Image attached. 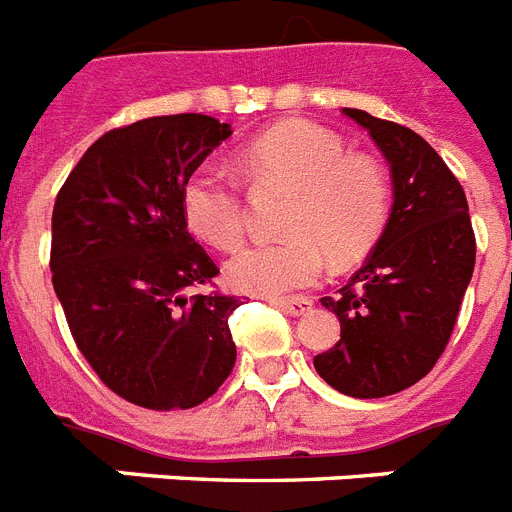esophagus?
<instances>
[{"label":"esophagus","instance_id":"1","mask_svg":"<svg viewBox=\"0 0 512 512\" xmlns=\"http://www.w3.org/2000/svg\"><path fill=\"white\" fill-rule=\"evenodd\" d=\"M269 303L282 308L285 313H290V316H303V313H308V310L313 308V303H310L308 298H269Z\"/></svg>","mask_w":512,"mask_h":512}]
</instances>
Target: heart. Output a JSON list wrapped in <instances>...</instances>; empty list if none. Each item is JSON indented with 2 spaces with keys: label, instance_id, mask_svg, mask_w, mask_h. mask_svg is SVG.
I'll return each instance as SVG.
<instances>
[{
  "label": "heart",
  "instance_id": "b5f03b06",
  "mask_svg": "<svg viewBox=\"0 0 512 512\" xmlns=\"http://www.w3.org/2000/svg\"><path fill=\"white\" fill-rule=\"evenodd\" d=\"M243 168L259 186L292 191L285 238L243 248L227 264L238 290L279 295L321 279L329 256L336 266L362 259L388 212L386 170L368 155H347L334 131L285 121L248 144ZM186 225L209 246L233 251L246 235V204L238 183L217 168H196L181 191Z\"/></svg>",
  "mask_w": 512,
  "mask_h": 512
}]
</instances>
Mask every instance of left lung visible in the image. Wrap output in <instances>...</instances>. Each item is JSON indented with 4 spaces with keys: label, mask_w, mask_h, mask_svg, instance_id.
<instances>
[{
    "label": "left lung",
    "mask_w": 512,
    "mask_h": 512,
    "mask_svg": "<svg viewBox=\"0 0 512 512\" xmlns=\"http://www.w3.org/2000/svg\"><path fill=\"white\" fill-rule=\"evenodd\" d=\"M344 116L368 129L391 165L393 207L365 264L334 298H321L342 339L313 365L344 396L381 399L422 381L443 355L476 240L461 183L417 131L357 108Z\"/></svg>",
    "instance_id": "1"
}]
</instances>
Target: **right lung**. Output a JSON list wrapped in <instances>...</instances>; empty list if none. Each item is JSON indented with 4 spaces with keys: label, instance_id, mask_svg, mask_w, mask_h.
Wrapping results in <instances>:
<instances>
[{
    "label": "right lung",
    "instance_id": "right-lung-1",
    "mask_svg": "<svg viewBox=\"0 0 512 512\" xmlns=\"http://www.w3.org/2000/svg\"><path fill=\"white\" fill-rule=\"evenodd\" d=\"M230 134L204 113L111 129L56 196L51 279L69 331L100 381L144 409L199 406L235 365L240 300L189 295L220 269L181 207L186 178Z\"/></svg>",
    "mask_w": 512,
    "mask_h": 512
}]
</instances>
